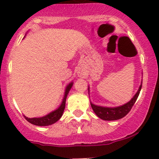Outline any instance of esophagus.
Segmentation results:
<instances>
[{
	"label": "esophagus",
	"instance_id": "obj_1",
	"mask_svg": "<svg viewBox=\"0 0 159 159\" xmlns=\"http://www.w3.org/2000/svg\"><path fill=\"white\" fill-rule=\"evenodd\" d=\"M78 75H80V76H82V73H80V72H79V74H78Z\"/></svg>",
	"mask_w": 159,
	"mask_h": 159
}]
</instances>
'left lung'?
Returning a JSON list of instances; mask_svg holds the SVG:
<instances>
[{"label": "left lung", "mask_w": 159, "mask_h": 159, "mask_svg": "<svg viewBox=\"0 0 159 159\" xmlns=\"http://www.w3.org/2000/svg\"><path fill=\"white\" fill-rule=\"evenodd\" d=\"M141 86H142V81H141V85L139 86L138 92H136L133 98L128 102L125 103V104L122 105L120 106H116V107H107V106H98V105L93 104L92 102L90 101L91 106H92V109H93L94 112L96 114L98 117L100 119L103 120H120V119L123 118L125 116L127 113L130 111L131 108L134 105L135 102H136L137 98H138V95H139L140 92H141ZM90 88H88L89 90V94L90 92Z\"/></svg>", "instance_id": "left-lung-1"}]
</instances>
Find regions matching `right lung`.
<instances>
[{"instance_id":"obj_1","label":"right lung","mask_w":159,"mask_h":159,"mask_svg":"<svg viewBox=\"0 0 159 159\" xmlns=\"http://www.w3.org/2000/svg\"><path fill=\"white\" fill-rule=\"evenodd\" d=\"M74 82L69 83L65 88V90H64V98H63L62 102H61V105H60L59 107L57 109H56L55 110L52 111L50 113L47 114L46 116L41 117H33V118H29V117L24 116L25 118L27 121H29V123H31L32 124H34L35 126H49L52 125V124H55L56 122H57L59 120L61 117L62 116L63 112H64V109H65V103H66V99H67V96L68 95L69 92H70V89L73 86Z\"/></svg>"}]
</instances>
